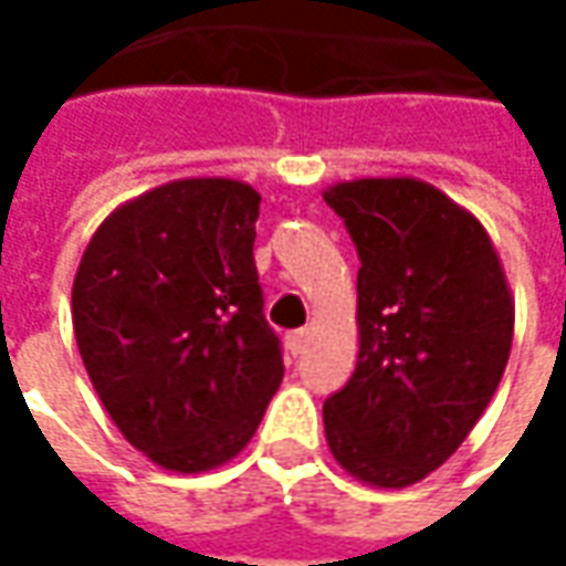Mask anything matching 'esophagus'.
<instances>
[{"label": "esophagus", "instance_id": "esophagus-1", "mask_svg": "<svg viewBox=\"0 0 566 566\" xmlns=\"http://www.w3.org/2000/svg\"><path fill=\"white\" fill-rule=\"evenodd\" d=\"M305 346H308V331H293V334L286 337V349H290L293 356H302Z\"/></svg>", "mask_w": 566, "mask_h": 566}]
</instances>
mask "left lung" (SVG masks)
Segmentation results:
<instances>
[{"label":"left lung","instance_id":"obj_1","mask_svg":"<svg viewBox=\"0 0 566 566\" xmlns=\"http://www.w3.org/2000/svg\"><path fill=\"white\" fill-rule=\"evenodd\" d=\"M359 251V361L324 402L339 467L406 489L482 419L511 359L513 298L485 227L419 179L324 191Z\"/></svg>","mask_w":566,"mask_h":566}]
</instances>
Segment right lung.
<instances>
[{
  "label": "right lung",
  "mask_w": 566,
  "mask_h": 566,
  "mask_svg": "<svg viewBox=\"0 0 566 566\" xmlns=\"http://www.w3.org/2000/svg\"><path fill=\"white\" fill-rule=\"evenodd\" d=\"M261 195L179 179L116 207L72 286L77 353L125 441L172 472L223 467L283 380L254 268Z\"/></svg>",
  "instance_id": "1"
}]
</instances>
